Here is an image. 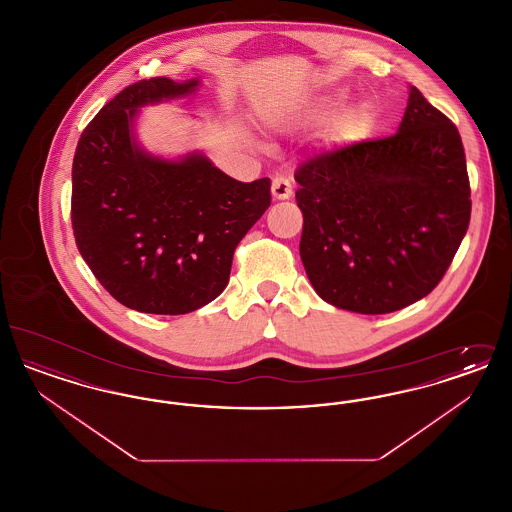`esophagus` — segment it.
I'll list each match as a JSON object with an SVG mask.
<instances>
[{
  "instance_id": "esophagus-1",
  "label": "esophagus",
  "mask_w": 512,
  "mask_h": 512,
  "mask_svg": "<svg viewBox=\"0 0 512 512\" xmlns=\"http://www.w3.org/2000/svg\"><path fill=\"white\" fill-rule=\"evenodd\" d=\"M293 195L292 182L288 178H282V176H276L272 180V197L276 201H284V199H290Z\"/></svg>"
}]
</instances>
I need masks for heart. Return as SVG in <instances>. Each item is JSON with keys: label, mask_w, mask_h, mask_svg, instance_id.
<instances>
[{"label": "heart", "mask_w": 512, "mask_h": 512, "mask_svg": "<svg viewBox=\"0 0 512 512\" xmlns=\"http://www.w3.org/2000/svg\"><path fill=\"white\" fill-rule=\"evenodd\" d=\"M347 103V94L343 90H334L317 103L318 117H332L341 111ZM376 128V111L370 103H357L349 107L338 121L336 134L341 144H359L372 136Z\"/></svg>", "instance_id": "heart-1"}]
</instances>
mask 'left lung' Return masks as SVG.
<instances>
[{
	"instance_id": "left-lung-1",
	"label": "left lung",
	"mask_w": 512,
	"mask_h": 512,
	"mask_svg": "<svg viewBox=\"0 0 512 512\" xmlns=\"http://www.w3.org/2000/svg\"><path fill=\"white\" fill-rule=\"evenodd\" d=\"M295 182L303 267L345 311L384 315L426 297L468 230L461 134L414 86L395 136L320 153Z\"/></svg>"
}]
</instances>
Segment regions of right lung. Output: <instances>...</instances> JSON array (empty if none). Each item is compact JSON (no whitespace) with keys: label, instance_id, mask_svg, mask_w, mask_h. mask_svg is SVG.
<instances>
[{"label":"right lung","instance_id":"right-lung-1","mask_svg":"<svg viewBox=\"0 0 512 512\" xmlns=\"http://www.w3.org/2000/svg\"><path fill=\"white\" fill-rule=\"evenodd\" d=\"M201 80H140L90 122L73 161L74 240L99 284L128 309L186 315L228 284L236 245L270 205V178L240 182L203 153H149L140 109L186 98Z\"/></svg>","mask_w":512,"mask_h":512}]
</instances>
